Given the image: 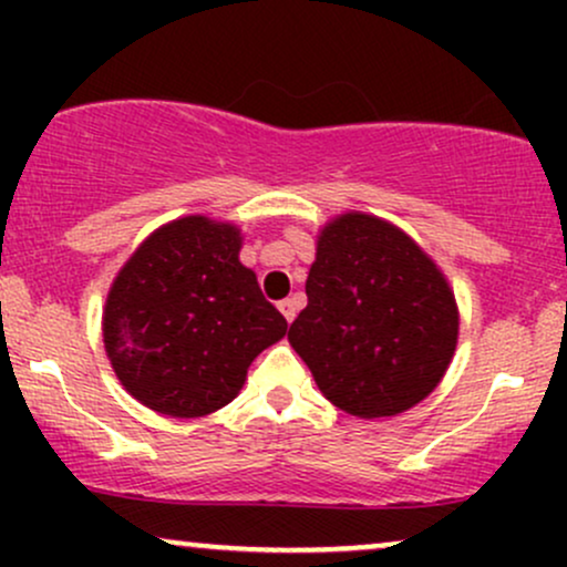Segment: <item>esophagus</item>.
Instances as JSON below:
<instances>
[{"label": "esophagus", "mask_w": 567, "mask_h": 567, "mask_svg": "<svg viewBox=\"0 0 567 567\" xmlns=\"http://www.w3.org/2000/svg\"><path fill=\"white\" fill-rule=\"evenodd\" d=\"M279 311H282L285 320L292 322V320H296V315H298V301H296V298H285V301H279Z\"/></svg>", "instance_id": "1"}]
</instances>
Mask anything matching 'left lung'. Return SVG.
I'll use <instances>...</instances> for the list:
<instances>
[{"mask_svg": "<svg viewBox=\"0 0 567 567\" xmlns=\"http://www.w3.org/2000/svg\"><path fill=\"white\" fill-rule=\"evenodd\" d=\"M306 309L288 341L320 392L357 419H383L434 392L458 341V306L405 231L343 213L317 237Z\"/></svg>", "mask_w": 567, "mask_h": 567, "instance_id": "left-lung-1", "label": "left lung"}]
</instances>
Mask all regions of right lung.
I'll return each instance as SVG.
<instances>
[{"label": "right lung", "mask_w": 567, "mask_h": 567, "mask_svg": "<svg viewBox=\"0 0 567 567\" xmlns=\"http://www.w3.org/2000/svg\"><path fill=\"white\" fill-rule=\"evenodd\" d=\"M231 224L186 216L130 256L109 290L103 343L122 386L173 419L229 405L288 322L239 264Z\"/></svg>", "instance_id": "add662e5"}]
</instances>
